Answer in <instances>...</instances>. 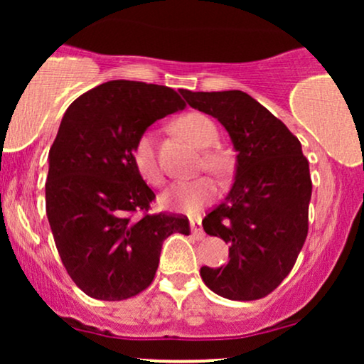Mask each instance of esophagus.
Returning a JSON list of instances; mask_svg holds the SVG:
<instances>
[{
	"label": "esophagus",
	"instance_id": "1",
	"mask_svg": "<svg viewBox=\"0 0 364 364\" xmlns=\"http://www.w3.org/2000/svg\"><path fill=\"white\" fill-rule=\"evenodd\" d=\"M190 228H191V232H193V235L198 237V240H203V237H205V232H203V229H202V225H200V219H190Z\"/></svg>",
	"mask_w": 364,
	"mask_h": 364
}]
</instances>
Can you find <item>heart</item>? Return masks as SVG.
<instances>
[{
  "label": "heart",
  "mask_w": 364,
  "mask_h": 364,
  "mask_svg": "<svg viewBox=\"0 0 364 364\" xmlns=\"http://www.w3.org/2000/svg\"><path fill=\"white\" fill-rule=\"evenodd\" d=\"M174 128L183 139L193 144L196 149H205L202 154L203 168L214 174H224L228 169V156L220 150L208 149L217 141L219 132L215 123L202 112H186L174 123ZM132 161L136 173L150 186H159L164 181L161 164L156 156V140L152 132H144L136 136L132 147ZM217 188L208 178H196L190 181H178L162 195L164 207L181 212H195L215 198Z\"/></svg>",
  "instance_id": "b5f03b06"
}]
</instances>
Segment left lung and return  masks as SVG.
Segmentation results:
<instances>
[{"label": "left lung", "instance_id": "1", "mask_svg": "<svg viewBox=\"0 0 364 364\" xmlns=\"http://www.w3.org/2000/svg\"><path fill=\"white\" fill-rule=\"evenodd\" d=\"M214 116L235 145V183L202 220L229 245L228 265L202 267L210 291L232 301L265 298L289 275L308 235L311 178L301 144L267 107L241 90H179Z\"/></svg>", "mask_w": 364, "mask_h": 364}]
</instances>
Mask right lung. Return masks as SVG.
I'll use <instances>...</instances> for the list:
<instances>
[{
	"instance_id": "obj_1",
	"label": "right lung",
	"mask_w": 364,
	"mask_h": 364,
	"mask_svg": "<svg viewBox=\"0 0 364 364\" xmlns=\"http://www.w3.org/2000/svg\"><path fill=\"white\" fill-rule=\"evenodd\" d=\"M185 107L169 87L111 80L63 116L49 150L46 214L66 272L90 298L121 301L147 289L166 237L190 235L188 217L149 214L156 195L132 161L136 136Z\"/></svg>"
}]
</instances>
